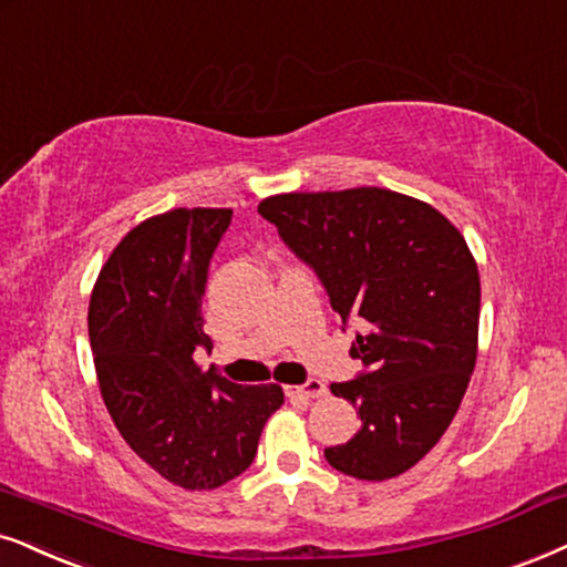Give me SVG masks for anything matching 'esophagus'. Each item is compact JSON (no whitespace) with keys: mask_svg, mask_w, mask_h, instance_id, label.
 <instances>
[{"mask_svg":"<svg viewBox=\"0 0 567 567\" xmlns=\"http://www.w3.org/2000/svg\"><path fill=\"white\" fill-rule=\"evenodd\" d=\"M290 398H303V400H313V398H321L327 395V384L319 382V379H308L306 384H298V386H288Z\"/></svg>","mask_w":567,"mask_h":567,"instance_id":"obj_1","label":"esophagus"}]
</instances>
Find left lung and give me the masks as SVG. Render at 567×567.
I'll list each match as a JSON object with an SVG mask.
<instances>
[{
	"label": "left lung",
	"instance_id": "1",
	"mask_svg": "<svg viewBox=\"0 0 567 567\" xmlns=\"http://www.w3.org/2000/svg\"><path fill=\"white\" fill-rule=\"evenodd\" d=\"M259 214L329 303L363 324V371L329 390L358 408L353 440L324 457L363 482L405 474L447 432L476 367L482 285L463 235L434 206L384 188L282 193Z\"/></svg>",
	"mask_w": 567,
	"mask_h": 567
}]
</instances>
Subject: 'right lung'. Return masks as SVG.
<instances>
[{
	"label": "right lung",
	"instance_id": "obj_1",
	"mask_svg": "<svg viewBox=\"0 0 567 567\" xmlns=\"http://www.w3.org/2000/svg\"><path fill=\"white\" fill-rule=\"evenodd\" d=\"M233 209H175L133 227L99 271L89 337L106 411L133 453L167 482L217 489L254 463L279 384L200 371L212 348L200 300Z\"/></svg>",
	"mask_w": 567,
	"mask_h": 567
}]
</instances>
